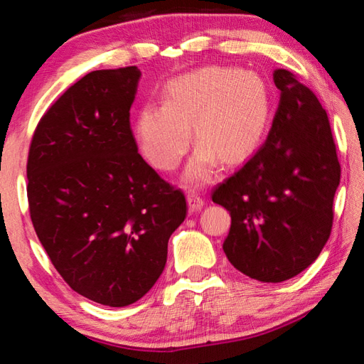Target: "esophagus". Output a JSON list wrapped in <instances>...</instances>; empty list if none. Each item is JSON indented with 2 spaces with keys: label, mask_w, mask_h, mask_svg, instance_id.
I'll list each match as a JSON object with an SVG mask.
<instances>
[{
  "label": "esophagus",
  "mask_w": 364,
  "mask_h": 364,
  "mask_svg": "<svg viewBox=\"0 0 364 364\" xmlns=\"http://www.w3.org/2000/svg\"><path fill=\"white\" fill-rule=\"evenodd\" d=\"M204 199H202L200 194H197L196 191H188V205H189V212H197L204 207Z\"/></svg>",
  "instance_id": "34e87169"
}]
</instances>
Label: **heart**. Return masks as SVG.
<instances>
[{"instance_id":"1","label":"heart","mask_w":364,"mask_h":364,"mask_svg":"<svg viewBox=\"0 0 364 364\" xmlns=\"http://www.w3.org/2000/svg\"><path fill=\"white\" fill-rule=\"evenodd\" d=\"M271 101L258 73L231 67H204L165 86L164 104H146L134 120L141 154L152 167L171 171L191 144L194 125L197 149L184 180L208 183L218 159L226 165L247 159L268 130Z\"/></svg>"}]
</instances>
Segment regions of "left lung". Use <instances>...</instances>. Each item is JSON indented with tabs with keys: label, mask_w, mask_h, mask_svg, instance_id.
I'll use <instances>...</instances> for the list:
<instances>
[{
	"label": "left lung",
	"mask_w": 364,
	"mask_h": 364,
	"mask_svg": "<svg viewBox=\"0 0 364 364\" xmlns=\"http://www.w3.org/2000/svg\"><path fill=\"white\" fill-rule=\"evenodd\" d=\"M279 106L264 144L213 189L231 215L223 242L236 269L262 282H282L316 260L334 220L341 183L329 119L316 95L292 72L273 73Z\"/></svg>",
	"instance_id": "8db88e82"
}]
</instances>
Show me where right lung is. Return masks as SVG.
<instances>
[{"label":"right lung","instance_id":"1","mask_svg":"<svg viewBox=\"0 0 364 364\" xmlns=\"http://www.w3.org/2000/svg\"><path fill=\"white\" fill-rule=\"evenodd\" d=\"M138 67L95 70L35 128L27 160L30 218L73 291L127 306L151 291L186 197L139 156L130 127Z\"/></svg>","mask_w":364,"mask_h":364}]
</instances>
